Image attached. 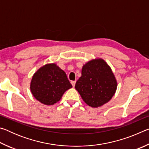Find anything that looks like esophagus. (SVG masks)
Wrapping results in <instances>:
<instances>
[{
  "label": "esophagus",
  "mask_w": 149,
  "mask_h": 149,
  "mask_svg": "<svg viewBox=\"0 0 149 149\" xmlns=\"http://www.w3.org/2000/svg\"><path fill=\"white\" fill-rule=\"evenodd\" d=\"M75 83H76V81H71V84H72V86H73V87H74V86H75Z\"/></svg>",
  "instance_id": "esophagus-1"
}]
</instances>
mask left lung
I'll list each match as a JSON object with an SVG mask.
<instances>
[{
  "label": "left lung",
  "mask_w": 149,
  "mask_h": 149,
  "mask_svg": "<svg viewBox=\"0 0 149 149\" xmlns=\"http://www.w3.org/2000/svg\"><path fill=\"white\" fill-rule=\"evenodd\" d=\"M117 81L107 62L93 59L83 65L75 88L87 105L97 108L110 101L116 91Z\"/></svg>",
  "instance_id": "1"
}]
</instances>
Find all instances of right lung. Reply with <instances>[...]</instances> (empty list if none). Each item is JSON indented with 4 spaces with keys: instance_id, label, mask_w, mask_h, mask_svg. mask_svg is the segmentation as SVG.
<instances>
[{
    "instance_id": "add662e5",
    "label": "right lung",
    "mask_w": 149,
    "mask_h": 149,
    "mask_svg": "<svg viewBox=\"0 0 149 149\" xmlns=\"http://www.w3.org/2000/svg\"><path fill=\"white\" fill-rule=\"evenodd\" d=\"M72 87L64 71L55 63L47 64L33 75L30 90L35 99L45 105H53Z\"/></svg>"
}]
</instances>
